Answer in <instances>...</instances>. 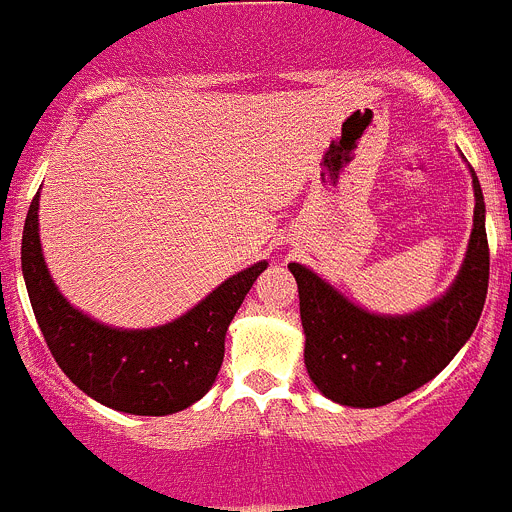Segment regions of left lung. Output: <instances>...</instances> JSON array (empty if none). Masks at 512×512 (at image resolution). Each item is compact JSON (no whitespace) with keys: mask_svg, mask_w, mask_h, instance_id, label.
I'll use <instances>...</instances> for the list:
<instances>
[{"mask_svg":"<svg viewBox=\"0 0 512 512\" xmlns=\"http://www.w3.org/2000/svg\"><path fill=\"white\" fill-rule=\"evenodd\" d=\"M474 219L457 278L444 296L413 313H372L349 301L301 262L288 270L298 283L303 362L324 398L352 408H377L434 380L467 344L482 316L490 280L485 196L474 170Z\"/></svg>","mask_w":512,"mask_h":512,"instance_id":"1","label":"left lung"}]
</instances>
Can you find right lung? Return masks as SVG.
<instances>
[{"mask_svg":"<svg viewBox=\"0 0 512 512\" xmlns=\"http://www.w3.org/2000/svg\"><path fill=\"white\" fill-rule=\"evenodd\" d=\"M40 191L22 232V275L50 354L68 380L96 403L132 416H170L204 398L224 362L234 313L267 260L224 280L168 324L119 329L78 311L63 296L40 245Z\"/></svg>","mask_w":512,"mask_h":512,"instance_id":"1","label":"right lung"}]
</instances>
